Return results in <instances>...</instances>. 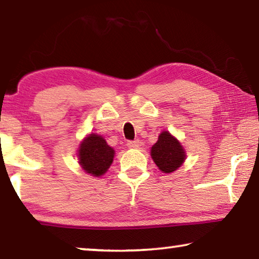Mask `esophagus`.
<instances>
[{
  "instance_id": "obj_1",
  "label": "esophagus",
  "mask_w": 259,
  "mask_h": 259,
  "mask_svg": "<svg viewBox=\"0 0 259 259\" xmlns=\"http://www.w3.org/2000/svg\"><path fill=\"white\" fill-rule=\"evenodd\" d=\"M126 145H128L129 148H138L139 147V142H138V140H134V142H128Z\"/></svg>"
}]
</instances>
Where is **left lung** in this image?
<instances>
[{
	"label": "left lung",
	"mask_w": 259,
	"mask_h": 259,
	"mask_svg": "<svg viewBox=\"0 0 259 259\" xmlns=\"http://www.w3.org/2000/svg\"><path fill=\"white\" fill-rule=\"evenodd\" d=\"M151 156L162 172L171 174L185 162L186 151L176 137L164 130L152 146Z\"/></svg>",
	"instance_id": "obj_1"
}]
</instances>
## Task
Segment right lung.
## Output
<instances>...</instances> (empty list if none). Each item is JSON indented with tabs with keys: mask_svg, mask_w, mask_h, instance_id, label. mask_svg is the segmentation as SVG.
I'll return each mask as SVG.
<instances>
[{
	"mask_svg": "<svg viewBox=\"0 0 259 259\" xmlns=\"http://www.w3.org/2000/svg\"><path fill=\"white\" fill-rule=\"evenodd\" d=\"M114 154L115 151L103 136L94 133L83 138L77 148L78 164L84 172L94 177L106 174L114 160Z\"/></svg>",
	"mask_w": 259,
	"mask_h": 259,
	"instance_id": "add662e5",
	"label": "right lung"
}]
</instances>
